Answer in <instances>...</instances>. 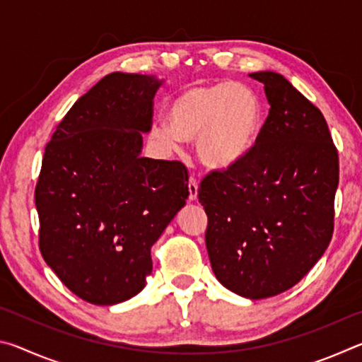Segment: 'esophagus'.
<instances>
[{
	"instance_id": "esophagus-1",
	"label": "esophagus",
	"mask_w": 362,
	"mask_h": 362,
	"mask_svg": "<svg viewBox=\"0 0 362 362\" xmlns=\"http://www.w3.org/2000/svg\"><path fill=\"white\" fill-rule=\"evenodd\" d=\"M188 198L189 201H196V198H198V182H196L194 177H189L188 180Z\"/></svg>"
}]
</instances>
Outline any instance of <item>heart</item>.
Instances as JSON below:
<instances>
[{
    "instance_id": "1",
    "label": "heart",
    "mask_w": 362,
    "mask_h": 362,
    "mask_svg": "<svg viewBox=\"0 0 362 362\" xmlns=\"http://www.w3.org/2000/svg\"><path fill=\"white\" fill-rule=\"evenodd\" d=\"M166 116L169 127L155 126L151 137L164 150H177L182 140H198L201 163L214 170L246 161L263 127L259 97L231 81L188 86L170 100Z\"/></svg>"
}]
</instances>
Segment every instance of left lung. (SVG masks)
Instances as JSON below:
<instances>
[{
	"label": "left lung",
	"instance_id": "1",
	"mask_svg": "<svg viewBox=\"0 0 362 362\" xmlns=\"http://www.w3.org/2000/svg\"><path fill=\"white\" fill-rule=\"evenodd\" d=\"M263 83L269 113L246 161L199 183L206 247L226 289L259 300L302 279L334 233L339 151L320 108L274 71Z\"/></svg>",
	"mask_w": 362,
	"mask_h": 362
}]
</instances>
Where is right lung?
Masks as SVG:
<instances>
[{
  "label": "right lung",
  "mask_w": 362,
  "mask_h": 362,
  "mask_svg": "<svg viewBox=\"0 0 362 362\" xmlns=\"http://www.w3.org/2000/svg\"><path fill=\"white\" fill-rule=\"evenodd\" d=\"M161 83L110 73L75 102L42 156L35 188L40 250L94 305L129 300L151 273V246L188 198L180 161L142 158Z\"/></svg>",
  "instance_id": "obj_1"
}]
</instances>
